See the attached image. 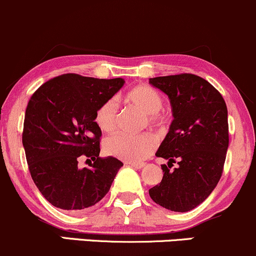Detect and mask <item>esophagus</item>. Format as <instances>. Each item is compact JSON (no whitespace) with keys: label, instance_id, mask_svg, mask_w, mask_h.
Instances as JSON below:
<instances>
[{"label":"esophagus","instance_id":"obj_1","mask_svg":"<svg viewBox=\"0 0 256 256\" xmlns=\"http://www.w3.org/2000/svg\"><path fill=\"white\" fill-rule=\"evenodd\" d=\"M127 164H129V166H132V167H134V168H136V170H142V167L145 166L144 162H133V161L127 162Z\"/></svg>","mask_w":256,"mask_h":256}]
</instances>
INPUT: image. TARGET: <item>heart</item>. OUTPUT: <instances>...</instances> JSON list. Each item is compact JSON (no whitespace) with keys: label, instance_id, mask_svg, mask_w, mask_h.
<instances>
[{"label":"heart","instance_id":"b5f03b06","mask_svg":"<svg viewBox=\"0 0 256 256\" xmlns=\"http://www.w3.org/2000/svg\"><path fill=\"white\" fill-rule=\"evenodd\" d=\"M126 102L130 104L146 114L148 124L161 127L166 122V114L162 111L164 98L160 92L150 85H136L124 95ZM118 107L116 101L110 98L96 108L95 124L104 133H111L117 126ZM156 139L151 133L127 134L116 133L104 142L106 154L126 161H142L149 158L155 150Z\"/></svg>","mask_w":256,"mask_h":256}]
</instances>
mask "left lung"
Returning a JSON list of instances; mask_svg holds the SVG:
<instances>
[{
  "label": "left lung",
  "instance_id": "left-lung-1",
  "mask_svg": "<svg viewBox=\"0 0 256 256\" xmlns=\"http://www.w3.org/2000/svg\"><path fill=\"white\" fill-rule=\"evenodd\" d=\"M149 83L168 95L173 120L156 156L164 177L149 189L150 198L176 212L193 210L211 194L224 172L228 149L227 106L220 92L190 73L150 78ZM177 162L173 172L169 168Z\"/></svg>",
  "mask_w": 256,
  "mask_h": 256
}]
</instances>
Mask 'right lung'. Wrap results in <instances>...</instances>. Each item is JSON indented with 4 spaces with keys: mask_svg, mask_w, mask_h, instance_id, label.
<instances>
[{
    "mask_svg": "<svg viewBox=\"0 0 256 256\" xmlns=\"http://www.w3.org/2000/svg\"><path fill=\"white\" fill-rule=\"evenodd\" d=\"M123 84L122 78L67 73L44 83L30 98L22 134L26 162L35 186L56 208L78 212L108 193L123 164L98 158L101 130L94 114ZM84 158L90 167L82 169Z\"/></svg>",
    "mask_w": 256,
    "mask_h": 256,
    "instance_id": "obj_1",
    "label": "right lung"
}]
</instances>
